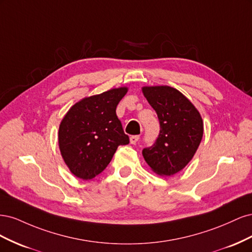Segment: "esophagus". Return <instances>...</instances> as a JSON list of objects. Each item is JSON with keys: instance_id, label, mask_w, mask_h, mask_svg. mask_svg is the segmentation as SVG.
Here are the masks:
<instances>
[{"instance_id": "esophagus-1", "label": "esophagus", "mask_w": 252, "mask_h": 252, "mask_svg": "<svg viewBox=\"0 0 252 252\" xmlns=\"http://www.w3.org/2000/svg\"><path fill=\"white\" fill-rule=\"evenodd\" d=\"M139 140H140V135H131L130 139H129L130 144H135Z\"/></svg>"}]
</instances>
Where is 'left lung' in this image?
I'll return each instance as SVG.
<instances>
[{
  "mask_svg": "<svg viewBox=\"0 0 252 252\" xmlns=\"http://www.w3.org/2000/svg\"><path fill=\"white\" fill-rule=\"evenodd\" d=\"M144 96L158 114V138L143 157L151 170L171 177L191 161L203 138L204 124L195 106L170 86H144Z\"/></svg>",
  "mask_w": 252,
  "mask_h": 252,
  "instance_id": "8db88e82",
  "label": "left lung"
}]
</instances>
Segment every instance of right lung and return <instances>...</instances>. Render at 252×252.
I'll return each instance as SVG.
<instances>
[{
  "mask_svg": "<svg viewBox=\"0 0 252 252\" xmlns=\"http://www.w3.org/2000/svg\"><path fill=\"white\" fill-rule=\"evenodd\" d=\"M127 87L86 96L71 106L59 127V148L70 172L82 180L100 174L120 145L129 143L116 109Z\"/></svg>",
  "mask_w": 252,
  "mask_h": 252,
  "instance_id": "add662e5",
  "label": "right lung"
}]
</instances>
